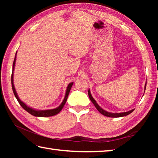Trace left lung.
I'll list each match as a JSON object with an SVG mask.
<instances>
[{"instance_id": "left-lung-1", "label": "left lung", "mask_w": 158, "mask_h": 158, "mask_svg": "<svg viewBox=\"0 0 158 158\" xmlns=\"http://www.w3.org/2000/svg\"><path fill=\"white\" fill-rule=\"evenodd\" d=\"M146 83L145 84V87H144V90H146ZM145 92V91H144ZM89 98L90 100H91V102H93V105H95V106L96 107V109H98V111L101 113L102 115L105 116H107V117H111V118H118V117H123V116H127L128 114H130L132 113V112L134 111V109H132V110H130L129 111H127V112H122V113H110V112H108V111H106L105 110H104V109H102L100 106L98 105V103L96 102V101L94 100V98L92 97L91 95V93H90V90H89Z\"/></svg>"}]
</instances>
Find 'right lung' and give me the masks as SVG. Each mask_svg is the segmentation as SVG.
Listing matches in <instances>:
<instances>
[{"label":"right lung","instance_id":"obj_1","mask_svg":"<svg viewBox=\"0 0 158 158\" xmlns=\"http://www.w3.org/2000/svg\"><path fill=\"white\" fill-rule=\"evenodd\" d=\"M16 58H17V53L15 54V60L14 62H13V65H12V77H11V81H12V90L13 93H14L15 98H17V101L19 102V103L20 104V105L22 106V107L25 109L26 111H28L29 114H31V115H33L34 116H37V117H49V116H54V115L58 114L59 112L62 110V109L63 108L64 105L67 101V99H68V95L69 93V91H70V89L72 86L73 85V82L69 83L68 84V87H67V90H66V93H65V98H64V100L62 102V103L60 104V106H58V107L53 109H48V110H35L31 107H29L28 106L26 105L25 103H23L22 101H21L19 98L17 93L16 92L15 85H14V83H13V75H14V69H15V62H16Z\"/></svg>","mask_w":158,"mask_h":158}]
</instances>
